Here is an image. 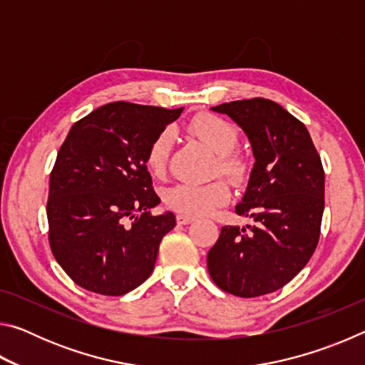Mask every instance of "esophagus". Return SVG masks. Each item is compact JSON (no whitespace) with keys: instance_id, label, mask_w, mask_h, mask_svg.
Masks as SVG:
<instances>
[{"instance_id":"1","label":"esophagus","mask_w":365,"mask_h":365,"mask_svg":"<svg viewBox=\"0 0 365 365\" xmlns=\"http://www.w3.org/2000/svg\"><path fill=\"white\" fill-rule=\"evenodd\" d=\"M195 220L193 215H188V214H177V222L180 225H187V224H191V222Z\"/></svg>"}]
</instances>
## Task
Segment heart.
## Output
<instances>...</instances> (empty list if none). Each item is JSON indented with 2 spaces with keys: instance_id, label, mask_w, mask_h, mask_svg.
Wrapping results in <instances>:
<instances>
[{
  "instance_id": "heart-1",
  "label": "heart",
  "mask_w": 365,
  "mask_h": 365,
  "mask_svg": "<svg viewBox=\"0 0 365 365\" xmlns=\"http://www.w3.org/2000/svg\"><path fill=\"white\" fill-rule=\"evenodd\" d=\"M188 132L217 154L214 174H220L240 183L248 175V159L235 151L238 145V128L214 114H200L190 122ZM172 148V130L165 128L148 146L145 163L154 177H164ZM165 205L178 214L209 215L230 200V187L222 178L207 183H178L165 191Z\"/></svg>"
}]
</instances>
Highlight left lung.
<instances>
[{
    "label": "left lung",
    "mask_w": 365,
    "mask_h": 365,
    "mask_svg": "<svg viewBox=\"0 0 365 365\" xmlns=\"http://www.w3.org/2000/svg\"><path fill=\"white\" fill-rule=\"evenodd\" d=\"M248 135L256 163L235 212L246 228L225 225L207 252L212 282L240 298L274 293L292 282L317 248L325 206V174L304 123L265 98L224 103Z\"/></svg>",
    "instance_id": "obj_1"
}]
</instances>
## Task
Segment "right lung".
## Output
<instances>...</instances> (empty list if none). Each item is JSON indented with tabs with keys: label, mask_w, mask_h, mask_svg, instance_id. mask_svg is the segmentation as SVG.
Listing matches in <instances>:
<instances>
[{
	"label": "right lung",
	"mask_w": 365,
	"mask_h": 365,
	"mask_svg": "<svg viewBox=\"0 0 365 365\" xmlns=\"http://www.w3.org/2000/svg\"><path fill=\"white\" fill-rule=\"evenodd\" d=\"M182 109L115 101L72 125L49 177L46 215L53 256L78 287L120 296L151 275L175 215L148 212L160 200L145 156Z\"/></svg>",
	"instance_id": "add662e5"
}]
</instances>
